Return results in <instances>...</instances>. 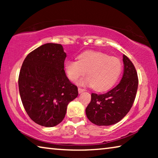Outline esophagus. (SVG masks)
<instances>
[{
  "mask_svg": "<svg viewBox=\"0 0 158 158\" xmlns=\"http://www.w3.org/2000/svg\"><path fill=\"white\" fill-rule=\"evenodd\" d=\"M85 90V89H82V88H79L78 89V91H79V93H81L83 92H84Z\"/></svg>",
  "mask_w": 158,
  "mask_h": 158,
  "instance_id": "1",
  "label": "esophagus"
}]
</instances>
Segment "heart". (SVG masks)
<instances>
[{"instance_id": "1", "label": "heart", "mask_w": 158, "mask_h": 158, "mask_svg": "<svg viewBox=\"0 0 158 158\" xmlns=\"http://www.w3.org/2000/svg\"><path fill=\"white\" fill-rule=\"evenodd\" d=\"M67 75L74 81L86 73L88 77L81 80L82 84L93 85L98 91H105L113 86L122 71L118 58L106 53L87 51L79 56V60H68L65 65Z\"/></svg>"}]
</instances>
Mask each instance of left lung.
<instances>
[{"instance_id": "8db88e82", "label": "left lung", "mask_w": 158, "mask_h": 158, "mask_svg": "<svg viewBox=\"0 0 158 158\" xmlns=\"http://www.w3.org/2000/svg\"><path fill=\"white\" fill-rule=\"evenodd\" d=\"M123 60V75L119 84L104 94H91V101L85 109V114L93 123L116 124L126 116L133 105L138 89L137 73L132 61L125 54Z\"/></svg>"}]
</instances>
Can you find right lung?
Masks as SVG:
<instances>
[{
    "label": "right lung",
    "instance_id": "obj_1",
    "mask_svg": "<svg viewBox=\"0 0 158 158\" xmlns=\"http://www.w3.org/2000/svg\"><path fill=\"white\" fill-rule=\"evenodd\" d=\"M65 58L62 45L47 43L29 53L21 68V102L32 121L42 126L62 122L68 103L78 96L77 86L64 70Z\"/></svg>",
    "mask_w": 158,
    "mask_h": 158
}]
</instances>
